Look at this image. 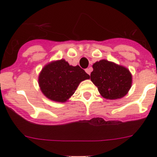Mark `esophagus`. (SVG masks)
I'll use <instances>...</instances> for the list:
<instances>
[{"label":"esophagus","instance_id":"34e87169","mask_svg":"<svg viewBox=\"0 0 157 157\" xmlns=\"http://www.w3.org/2000/svg\"><path fill=\"white\" fill-rule=\"evenodd\" d=\"M92 71H93V68H92V67H88V68H86V70H85V71H86V72L89 75H90V73L92 72Z\"/></svg>","mask_w":157,"mask_h":157}]
</instances>
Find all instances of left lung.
I'll return each instance as SVG.
<instances>
[{
  "label": "left lung",
  "instance_id": "8db88e82",
  "mask_svg": "<svg viewBox=\"0 0 157 157\" xmlns=\"http://www.w3.org/2000/svg\"><path fill=\"white\" fill-rule=\"evenodd\" d=\"M90 80L97 86L102 97L108 99L122 98L132 84L129 70L107 60H100L93 65Z\"/></svg>",
  "mask_w": 157,
  "mask_h": 157
}]
</instances>
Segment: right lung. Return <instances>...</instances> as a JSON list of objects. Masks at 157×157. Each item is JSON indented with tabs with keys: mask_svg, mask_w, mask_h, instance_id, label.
Listing matches in <instances>:
<instances>
[{
	"mask_svg": "<svg viewBox=\"0 0 157 157\" xmlns=\"http://www.w3.org/2000/svg\"><path fill=\"white\" fill-rule=\"evenodd\" d=\"M90 77L80 66L70 65L61 59L45 66L39 76L41 91L52 101L64 102L75 93L80 82Z\"/></svg>",
	"mask_w": 157,
	"mask_h": 157,
	"instance_id": "add662e5",
	"label": "right lung"
}]
</instances>
